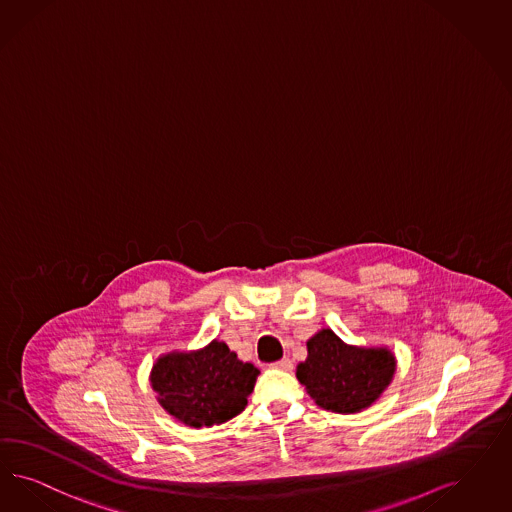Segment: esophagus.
Returning <instances> with one entry per match:
<instances>
[{
    "label": "esophagus",
    "instance_id": "1",
    "mask_svg": "<svg viewBox=\"0 0 512 512\" xmlns=\"http://www.w3.org/2000/svg\"><path fill=\"white\" fill-rule=\"evenodd\" d=\"M274 369H280V371L291 372L293 371V361L289 357H285L282 361L274 363Z\"/></svg>",
    "mask_w": 512,
    "mask_h": 512
}]
</instances>
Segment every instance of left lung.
Instances as JSON below:
<instances>
[{
	"instance_id": "obj_1",
	"label": "left lung",
	"mask_w": 512,
	"mask_h": 512,
	"mask_svg": "<svg viewBox=\"0 0 512 512\" xmlns=\"http://www.w3.org/2000/svg\"><path fill=\"white\" fill-rule=\"evenodd\" d=\"M308 357L297 378L316 405L338 412H361L384 393L397 369L388 348L352 346L331 329H321L306 342Z\"/></svg>"
}]
</instances>
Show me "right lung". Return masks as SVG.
Masks as SVG:
<instances>
[{"mask_svg": "<svg viewBox=\"0 0 512 512\" xmlns=\"http://www.w3.org/2000/svg\"><path fill=\"white\" fill-rule=\"evenodd\" d=\"M259 369L244 363L221 340L193 352L160 355L151 369L159 405L189 427L229 422L247 405Z\"/></svg>", "mask_w": 512, "mask_h": 512, "instance_id": "right-lung-1", "label": "right lung"}]
</instances>
